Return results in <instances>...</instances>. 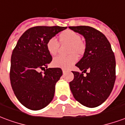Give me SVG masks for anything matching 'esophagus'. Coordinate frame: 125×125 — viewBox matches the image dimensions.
<instances>
[{"mask_svg":"<svg viewBox=\"0 0 125 125\" xmlns=\"http://www.w3.org/2000/svg\"><path fill=\"white\" fill-rule=\"evenodd\" d=\"M62 71H63V73H66L67 71V69H62Z\"/></svg>","mask_w":125,"mask_h":125,"instance_id":"34e87169","label":"esophagus"}]
</instances>
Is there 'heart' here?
Listing matches in <instances>:
<instances>
[{"instance_id":"b5f03b06","label":"heart","mask_w":125,"mask_h":125,"mask_svg":"<svg viewBox=\"0 0 125 125\" xmlns=\"http://www.w3.org/2000/svg\"><path fill=\"white\" fill-rule=\"evenodd\" d=\"M59 38L62 44H69L68 53L71 54L67 56H57L53 60V65L57 67L68 69L77 60L76 55L81 56L83 54L85 46L81 41V35L72 30L67 29L63 31ZM46 46L47 51L51 56L56 55L58 52L60 44L55 38H50L48 40Z\"/></svg>"}]
</instances>
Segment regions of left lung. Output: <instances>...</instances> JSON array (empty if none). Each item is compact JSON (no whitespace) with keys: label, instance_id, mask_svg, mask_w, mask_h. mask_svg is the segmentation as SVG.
<instances>
[{"label":"left lung","instance_id":"left-lung-1","mask_svg":"<svg viewBox=\"0 0 125 125\" xmlns=\"http://www.w3.org/2000/svg\"><path fill=\"white\" fill-rule=\"evenodd\" d=\"M84 37V55L75 65L82 71H72L74 79L69 83L73 96L80 104L96 107L111 94L115 81V58L111 44L103 33L89 26L69 27ZM89 71L84 77L82 73Z\"/></svg>","mask_w":125,"mask_h":125}]
</instances>
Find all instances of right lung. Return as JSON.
<instances>
[{"label":"right lung","instance_id":"obj_1","mask_svg":"<svg viewBox=\"0 0 125 125\" xmlns=\"http://www.w3.org/2000/svg\"><path fill=\"white\" fill-rule=\"evenodd\" d=\"M67 28L37 26L27 30L18 40L11 57L10 78L16 98L25 107L39 110L54 98L55 86L62 75L60 68H48L52 56L46 49L50 38ZM40 69H44L43 73Z\"/></svg>","mask_w":125,"mask_h":125}]
</instances>
